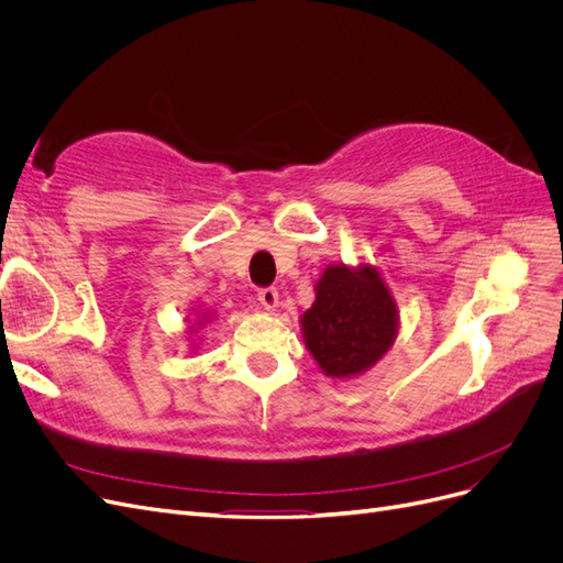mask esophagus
Masks as SVG:
<instances>
[{"label": "esophagus", "instance_id": "esophagus-1", "mask_svg": "<svg viewBox=\"0 0 563 563\" xmlns=\"http://www.w3.org/2000/svg\"><path fill=\"white\" fill-rule=\"evenodd\" d=\"M258 300H261V308L267 312H275L279 308V294L277 288H261L258 291Z\"/></svg>", "mask_w": 563, "mask_h": 563}]
</instances>
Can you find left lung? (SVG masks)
<instances>
[{"instance_id":"obj_1","label":"left lung","mask_w":563,"mask_h":563,"mask_svg":"<svg viewBox=\"0 0 563 563\" xmlns=\"http://www.w3.org/2000/svg\"><path fill=\"white\" fill-rule=\"evenodd\" d=\"M302 343L323 376L350 380L376 366L399 335V308L371 263H331L300 317Z\"/></svg>"}]
</instances>
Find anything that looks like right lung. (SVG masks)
<instances>
[{"label":"right lung","mask_w":563,"mask_h":563,"mask_svg":"<svg viewBox=\"0 0 563 563\" xmlns=\"http://www.w3.org/2000/svg\"><path fill=\"white\" fill-rule=\"evenodd\" d=\"M213 312H199V314H195V319H187V321H190V327H187V333H197L199 329H203V327H207V323L209 321H213ZM192 347H197V343H192Z\"/></svg>","instance_id":"add662e5"}]
</instances>
